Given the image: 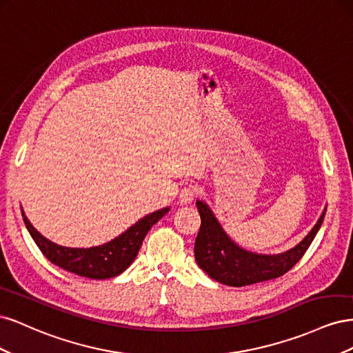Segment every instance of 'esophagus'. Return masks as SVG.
I'll return each mask as SVG.
<instances>
[{"label": "esophagus", "instance_id": "esophagus-1", "mask_svg": "<svg viewBox=\"0 0 353 353\" xmlns=\"http://www.w3.org/2000/svg\"><path fill=\"white\" fill-rule=\"evenodd\" d=\"M197 193V188L194 185H187L179 191V203L181 205H188V203L193 201L194 196Z\"/></svg>", "mask_w": 353, "mask_h": 353}]
</instances>
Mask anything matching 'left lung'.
<instances>
[{
  "instance_id": "1",
  "label": "left lung",
  "mask_w": 353,
  "mask_h": 353,
  "mask_svg": "<svg viewBox=\"0 0 353 353\" xmlns=\"http://www.w3.org/2000/svg\"><path fill=\"white\" fill-rule=\"evenodd\" d=\"M196 205L201 218L200 231L194 244L196 262L210 279L231 287L272 280L292 270L321 228L327 210L324 208L312 230L294 248L276 254H262L245 250L234 243L208 203L197 199Z\"/></svg>"
}]
</instances>
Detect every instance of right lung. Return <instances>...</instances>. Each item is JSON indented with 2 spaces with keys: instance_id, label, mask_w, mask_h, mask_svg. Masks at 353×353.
<instances>
[{
  "instance_id": "obj_1",
  "label": "right lung",
  "mask_w": 353,
  "mask_h": 353,
  "mask_svg": "<svg viewBox=\"0 0 353 353\" xmlns=\"http://www.w3.org/2000/svg\"><path fill=\"white\" fill-rule=\"evenodd\" d=\"M169 209L170 208H163L148 213L113 240L87 249L66 248V245L51 241L34 228L26 218L23 209L22 216L30 237L34 239L42 254L50 262L69 272L87 276V279L105 280L122 274L135 261L147 232L156 222H159L160 218L166 215Z\"/></svg>"
}]
</instances>
